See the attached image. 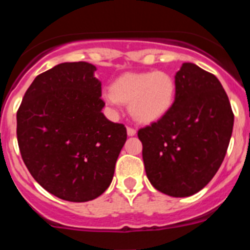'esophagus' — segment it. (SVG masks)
Here are the masks:
<instances>
[{
	"label": "esophagus",
	"mask_w": 250,
	"mask_h": 250,
	"mask_svg": "<svg viewBox=\"0 0 250 250\" xmlns=\"http://www.w3.org/2000/svg\"><path fill=\"white\" fill-rule=\"evenodd\" d=\"M126 131H127V135H129V136L136 135V130H135V129H132V127H127Z\"/></svg>",
	"instance_id": "34e87169"
}]
</instances>
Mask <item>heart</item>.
I'll list each match as a JSON object with an SVG mask.
<instances>
[{
	"label": "heart",
	"mask_w": 250,
	"mask_h": 250,
	"mask_svg": "<svg viewBox=\"0 0 250 250\" xmlns=\"http://www.w3.org/2000/svg\"><path fill=\"white\" fill-rule=\"evenodd\" d=\"M176 96L175 80L165 71L127 72L111 83L104 100L112 107L129 105L131 118L139 124H154L173 109Z\"/></svg>",
	"instance_id": "obj_1"
}]
</instances>
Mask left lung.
Here are the masks:
<instances>
[{
  "label": "left lung",
  "mask_w": 250,
  "mask_h": 250,
  "mask_svg": "<svg viewBox=\"0 0 250 250\" xmlns=\"http://www.w3.org/2000/svg\"><path fill=\"white\" fill-rule=\"evenodd\" d=\"M173 109L138 136L149 182L156 190L184 198L202 190L222 165L234 114L220 81L195 63L175 75Z\"/></svg>",
  "instance_id": "left-lung-1"
}]
</instances>
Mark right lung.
Wrapping results in <instances>:
<instances>
[{
  "instance_id": "add662e5",
  "label": "right lung",
  "mask_w": 250,
  "mask_h": 250,
  "mask_svg": "<svg viewBox=\"0 0 250 250\" xmlns=\"http://www.w3.org/2000/svg\"><path fill=\"white\" fill-rule=\"evenodd\" d=\"M89 62H63L36 76L17 111L22 160L43 189L89 202L111 184L126 127L101 112V83Z\"/></svg>"
}]
</instances>
